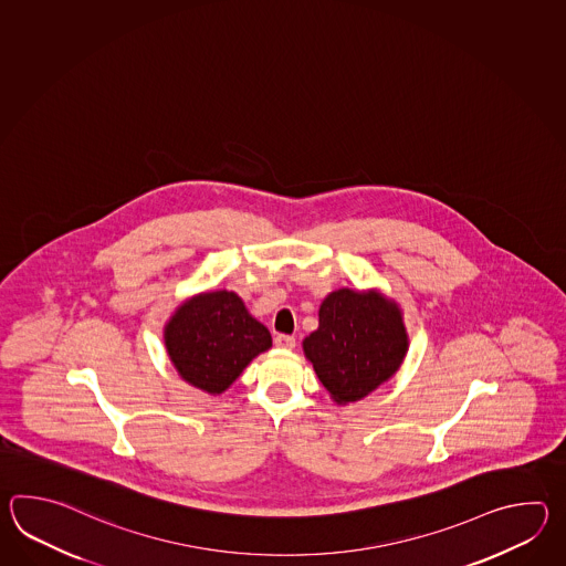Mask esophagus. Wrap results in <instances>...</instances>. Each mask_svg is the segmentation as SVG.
Here are the masks:
<instances>
[{
	"label": "esophagus",
	"instance_id": "esophagus-1",
	"mask_svg": "<svg viewBox=\"0 0 566 566\" xmlns=\"http://www.w3.org/2000/svg\"><path fill=\"white\" fill-rule=\"evenodd\" d=\"M275 346L281 349H293L295 348V337L287 336V334H277L275 336Z\"/></svg>",
	"mask_w": 566,
	"mask_h": 566
}]
</instances>
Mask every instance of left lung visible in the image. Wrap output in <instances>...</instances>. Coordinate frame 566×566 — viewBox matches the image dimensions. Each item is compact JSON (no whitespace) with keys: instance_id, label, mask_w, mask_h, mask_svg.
I'll return each mask as SVG.
<instances>
[{"instance_id":"left-lung-1","label":"left lung","mask_w":566,"mask_h":566,"mask_svg":"<svg viewBox=\"0 0 566 566\" xmlns=\"http://www.w3.org/2000/svg\"><path fill=\"white\" fill-rule=\"evenodd\" d=\"M409 336L397 301L378 291H332L319 327L303 339L305 358L337 405L368 397L397 374Z\"/></svg>"}]
</instances>
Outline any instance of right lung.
<instances>
[{"label":"right lung","mask_w":566,"mask_h":566,"mask_svg":"<svg viewBox=\"0 0 566 566\" xmlns=\"http://www.w3.org/2000/svg\"><path fill=\"white\" fill-rule=\"evenodd\" d=\"M169 360L188 385L220 395L261 352L273 346L234 291H208L184 301L164 327Z\"/></svg>","instance_id":"1"}]
</instances>
